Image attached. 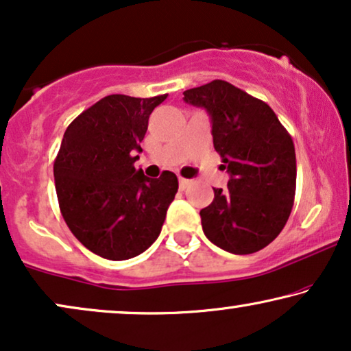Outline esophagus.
Segmentation results:
<instances>
[{"instance_id":"esophagus-1","label":"esophagus","mask_w":351,"mask_h":351,"mask_svg":"<svg viewBox=\"0 0 351 351\" xmlns=\"http://www.w3.org/2000/svg\"><path fill=\"white\" fill-rule=\"evenodd\" d=\"M189 185H190V180H189V179H184V177H180V179H179L180 190H185Z\"/></svg>"}]
</instances>
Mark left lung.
<instances>
[{
  "label": "left lung",
  "mask_w": 351,
  "mask_h": 351,
  "mask_svg": "<svg viewBox=\"0 0 351 351\" xmlns=\"http://www.w3.org/2000/svg\"><path fill=\"white\" fill-rule=\"evenodd\" d=\"M184 100L209 113L228 190L214 189L201 209L206 238L232 254L268 246L289 219L295 196L294 142L265 102L222 80L186 89Z\"/></svg>",
  "instance_id": "8db88e82"
}]
</instances>
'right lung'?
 Wrapping results in <instances>:
<instances>
[{"instance_id":"obj_1","label":"right lung","mask_w":351,"mask_h":351,"mask_svg":"<svg viewBox=\"0 0 351 351\" xmlns=\"http://www.w3.org/2000/svg\"><path fill=\"white\" fill-rule=\"evenodd\" d=\"M166 97L107 95L62 138L54 161L60 213L76 239L108 261L132 258L156 241L179 189L174 172L150 179L134 167L148 118Z\"/></svg>"}]
</instances>
